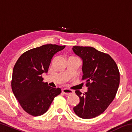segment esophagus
Segmentation results:
<instances>
[{"label":"esophagus","instance_id":"obj_1","mask_svg":"<svg viewBox=\"0 0 132 132\" xmlns=\"http://www.w3.org/2000/svg\"><path fill=\"white\" fill-rule=\"evenodd\" d=\"M62 92H63V93L65 95H70L71 94H74L75 91L71 90H69V89L64 88V89H63V90H62Z\"/></svg>","mask_w":132,"mask_h":132}]
</instances>
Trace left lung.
Here are the masks:
<instances>
[{
    "label": "left lung",
    "instance_id": "left-lung-1",
    "mask_svg": "<svg viewBox=\"0 0 132 132\" xmlns=\"http://www.w3.org/2000/svg\"><path fill=\"white\" fill-rule=\"evenodd\" d=\"M75 54L82 59V70L88 91L75 93L80 102L73 108L75 113L82 119H91L106 110L117 94L120 82L118 66L110 55L91 46H73Z\"/></svg>",
    "mask_w": 132,
    "mask_h": 132
}]
</instances>
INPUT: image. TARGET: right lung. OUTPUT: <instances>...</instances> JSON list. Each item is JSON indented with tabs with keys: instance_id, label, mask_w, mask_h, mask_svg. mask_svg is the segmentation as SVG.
<instances>
[{
	"instance_id": "obj_1",
	"label": "right lung",
	"mask_w": 132,
	"mask_h": 132,
	"mask_svg": "<svg viewBox=\"0 0 132 132\" xmlns=\"http://www.w3.org/2000/svg\"><path fill=\"white\" fill-rule=\"evenodd\" d=\"M65 45L46 44L23 53L15 63L13 70L12 89L20 105L27 113L34 117L48 111L61 89L49 86L43 81L42 73L48 70L56 53Z\"/></svg>"
}]
</instances>
